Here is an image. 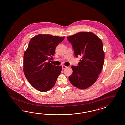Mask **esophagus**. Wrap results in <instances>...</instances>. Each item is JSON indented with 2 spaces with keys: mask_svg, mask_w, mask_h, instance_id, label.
Instances as JSON below:
<instances>
[{
  "mask_svg": "<svg viewBox=\"0 0 125 125\" xmlns=\"http://www.w3.org/2000/svg\"><path fill=\"white\" fill-rule=\"evenodd\" d=\"M62 69H65V68H66L67 67L65 65H63L62 66Z\"/></svg>",
  "mask_w": 125,
  "mask_h": 125,
  "instance_id": "1",
  "label": "esophagus"
}]
</instances>
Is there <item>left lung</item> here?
<instances>
[{
    "instance_id": "obj_1",
    "label": "left lung",
    "mask_w": 125,
    "mask_h": 125,
    "mask_svg": "<svg viewBox=\"0 0 125 125\" xmlns=\"http://www.w3.org/2000/svg\"><path fill=\"white\" fill-rule=\"evenodd\" d=\"M67 39L75 57L82 56L78 66H71L73 73L69 81L78 89H86L95 83L102 69L104 60L103 43L91 32H79Z\"/></svg>"
}]
</instances>
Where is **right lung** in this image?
Returning a JSON list of instances; mask_svg holds the SVG:
<instances>
[{
  "label": "right lung",
  "mask_w": 125,
  "mask_h": 125,
  "mask_svg": "<svg viewBox=\"0 0 125 125\" xmlns=\"http://www.w3.org/2000/svg\"><path fill=\"white\" fill-rule=\"evenodd\" d=\"M64 38L39 34L30 39L24 52L23 71L30 84L37 90L46 92L55 85L62 67L48 60H53L56 48Z\"/></svg>",
  "instance_id": "right-lung-1"
}]
</instances>
